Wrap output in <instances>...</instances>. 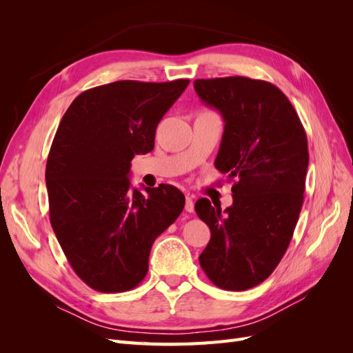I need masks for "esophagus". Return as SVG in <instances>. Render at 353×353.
Segmentation results:
<instances>
[{
	"instance_id": "34e87169",
	"label": "esophagus",
	"mask_w": 353,
	"mask_h": 353,
	"mask_svg": "<svg viewBox=\"0 0 353 353\" xmlns=\"http://www.w3.org/2000/svg\"><path fill=\"white\" fill-rule=\"evenodd\" d=\"M185 210L188 213L194 212V201H193V197H191L190 194H187V197H185Z\"/></svg>"
}]
</instances>
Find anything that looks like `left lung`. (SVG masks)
<instances>
[{"label":"left lung","instance_id":"obj_1","mask_svg":"<svg viewBox=\"0 0 353 353\" xmlns=\"http://www.w3.org/2000/svg\"><path fill=\"white\" fill-rule=\"evenodd\" d=\"M194 90L223 117L215 168L234 181V201L223 212L208 199L196 201L197 216L210 228L199 261L216 287L243 292L268 279L293 237L309 162L306 132L271 82L196 79Z\"/></svg>","mask_w":353,"mask_h":353}]
</instances>
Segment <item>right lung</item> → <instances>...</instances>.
I'll use <instances>...</instances> for the list:
<instances>
[{
    "instance_id": "add662e5",
    "label": "right lung",
    "mask_w": 353,
    "mask_h": 353,
    "mask_svg": "<svg viewBox=\"0 0 353 353\" xmlns=\"http://www.w3.org/2000/svg\"><path fill=\"white\" fill-rule=\"evenodd\" d=\"M188 79L116 81L72 101L52 140L46 181L50 222L79 279L101 293L132 290L154 240L185 197L172 185L131 190L135 154L153 150L159 122Z\"/></svg>"
}]
</instances>
